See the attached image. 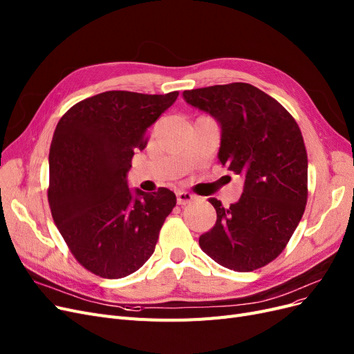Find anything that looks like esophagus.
<instances>
[{"label": "esophagus", "instance_id": "obj_1", "mask_svg": "<svg viewBox=\"0 0 354 354\" xmlns=\"http://www.w3.org/2000/svg\"><path fill=\"white\" fill-rule=\"evenodd\" d=\"M176 200L179 205H187L195 200V195L187 192V191H178L176 192Z\"/></svg>", "mask_w": 354, "mask_h": 354}]
</instances>
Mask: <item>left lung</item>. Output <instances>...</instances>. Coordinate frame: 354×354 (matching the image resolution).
I'll return each mask as SVG.
<instances>
[{
  "instance_id": "obj_1",
  "label": "left lung",
  "mask_w": 354,
  "mask_h": 354,
  "mask_svg": "<svg viewBox=\"0 0 354 354\" xmlns=\"http://www.w3.org/2000/svg\"><path fill=\"white\" fill-rule=\"evenodd\" d=\"M192 106L221 125L218 163L245 179L238 203L216 208V225L200 236L217 264L248 272L270 264L289 243L308 201V153L295 118L248 83L184 91Z\"/></svg>"
}]
</instances>
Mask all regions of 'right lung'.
I'll return each instance as SVG.
<instances>
[{"mask_svg": "<svg viewBox=\"0 0 354 354\" xmlns=\"http://www.w3.org/2000/svg\"><path fill=\"white\" fill-rule=\"evenodd\" d=\"M178 95L104 91L75 103L55 128L49 149L52 218L74 258L102 279L141 268L176 205L167 188L137 189L134 197L125 178L134 151L147 146V128Z\"/></svg>", "mask_w": 354, "mask_h": 354, "instance_id": "right-lung-1", "label": "right lung"}]
</instances>
